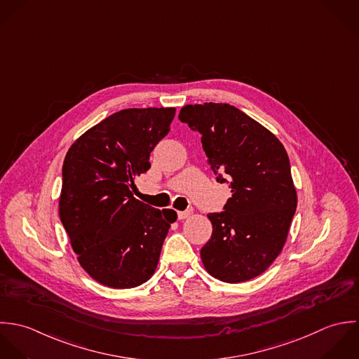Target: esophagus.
<instances>
[{"mask_svg":"<svg viewBox=\"0 0 359 359\" xmlns=\"http://www.w3.org/2000/svg\"><path fill=\"white\" fill-rule=\"evenodd\" d=\"M191 215V211L187 210V211H177V217L179 219H186L187 216Z\"/></svg>","mask_w":359,"mask_h":359,"instance_id":"34e87169","label":"esophagus"}]
</instances>
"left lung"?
<instances>
[{"label":"left lung","mask_w":359,"mask_h":359,"mask_svg":"<svg viewBox=\"0 0 359 359\" xmlns=\"http://www.w3.org/2000/svg\"><path fill=\"white\" fill-rule=\"evenodd\" d=\"M179 119L200 132L216 182L231 197L208 214L212 236L201 259L216 279L250 280L265 272L283 250L297 208V193L283 144L266 128L229 104H196Z\"/></svg>","instance_id":"left-lung-1"}]
</instances>
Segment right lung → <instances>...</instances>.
<instances>
[{"label": "right lung", "mask_w": 359, "mask_h": 359, "mask_svg": "<svg viewBox=\"0 0 359 359\" xmlns=\"http://www.w3.org/2000/svg\"><path fill=\"white\" fill-rule=\"evenodd\" d=\"M175 108H130L81 135L62 166L60 217L81 268L98 283L132 288L155 272L177 214L133 197L135 179L170 130Z\"/></svg>", "instance_id": "right-lung-1"}]
</instances>
